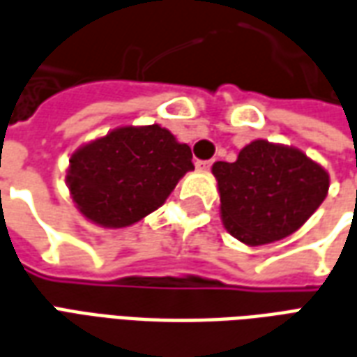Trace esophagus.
<instances>
[{
    "instance_id": "1",
    "label": "esophagus",
    "mask_w": 357,
    "mask_h": 357,
    "mask_svg": "<svg viewBox=\"0 0 357 357\" xmlns=\"http://www.w3.org/2000/svg\"><path fill=\"white\" fill-rule=\"evenodd\" d=\"M195 166H197V170H208L210 166H212V160H197Z\"/></svg>"
}]
</instances>
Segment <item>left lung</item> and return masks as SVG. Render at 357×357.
<instances>
[{"label": "left lung", "instance_id": "obj_1", "mask_svg": "<svg viewBox=\"0 0 357 357\" xmlns=\"http://www.w3.org/2000/svg\"><path fill=\"white\" fill-rule=\"evenodd\" d=\"M224 227L248 247L298 231L329 193V174L300 149L256 139L235 162H216Z\"/></svg>", "mask_w": 357, "mask_h": 357}]
</instances>
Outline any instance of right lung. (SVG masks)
Returning a JSON list of instances; mask_svg holds the SVG:
<instances>
[{"label":"right lung","mask_w":357,"mask_h":357,"mask_svg":"<svg viewBox=\"0 0 357 357\" xmlns=\"http://www.w3.org/2000/svg\"><path fill=\"white\" fill-rule=\"evenodd\" d=\"M191 149L176 135L151 126H120L73 153L66 185L89 222L120 229L139 222L170 197L195 170Z\"/></svg>","instance_id":"right-lung-1"}]
</instances>
